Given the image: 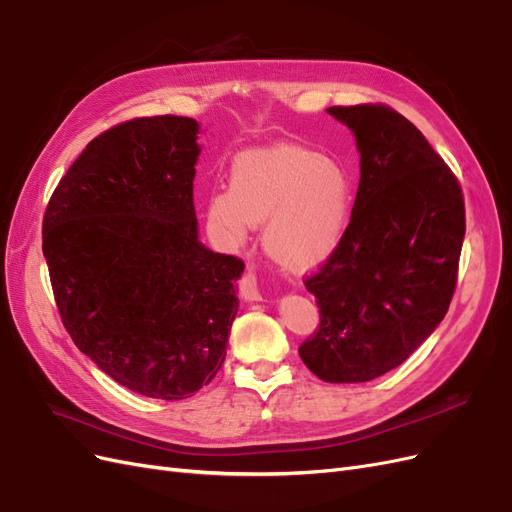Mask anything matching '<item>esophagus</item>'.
<instances>
[{
    "label": "esophagus",
    "mask_w": 512,
    "mask_h": 512,
    "mask_svg": "<svg viewBox=\"0 0 512 512\" xmlns=\"http://www.w3.org/2000/svg\"><path fill=\"white\" fill-rule=\"evenodd\" d=\"M241 294L243 299L247 301H260L262 294H260V288H258V280L254 271L247 269L243 275H241Z\"/></svg>",
    "instance_id": "esophagus-1"
}]
</instances>
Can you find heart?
<instances>
[{
    "mask_svg": "<svg viewBox=\"0 0 512 512\" xmlns=\"http://www.w3.org/2000/svg\"><path fill=\"white\" fill-rule=\"evenodd\" d=\"M348 170L316 151L284 145L241 156L230 188L209 200V218L232 243L265 222V250L290 271H309L342 243L352 211Z\"/></svg>",
    "mask_w": 512,
    "mask_h": 512,
    "instance_id": "heart-1",
    "label": "heart"
}]
</instances>
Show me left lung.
<instances>
[{
    "label": "left lung",
    "instance_id": "obj_1",
    "mask_svg": "<svg viewBox=\"0 0 512 512\" xmlns=\"http://www.w3.org/2000/svg\"><path fill=\"white\" fill-rule=\"evenodd\" d=\"M327 111L354 132L361 181L342 243L305 277L320 324L299 354L324 382H369L404 363L446 316L466 205L453 170L391 106Z\"/></svg>",
    "mask_w": 512,
    "mask_h": 512
}]
</instances>
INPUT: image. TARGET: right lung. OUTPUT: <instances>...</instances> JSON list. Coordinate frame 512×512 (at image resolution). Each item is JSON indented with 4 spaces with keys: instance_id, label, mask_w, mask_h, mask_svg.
<instances>
[{
    "instance_id": "right-lung-1",
    "label": "right lung",
    "mask_w": 512,
    "mask_h": 512,
    "mask_svg": "<svg viewBox=\"0 0 512 512\" xmlns=\"http://www.w3.org/2000/svg\"><path fill=\"white\" fill-rule=\"evenodd\" d=\"M198 123L121 121L61 177L42 220L57 312L104 374L153 399H185L226 359L243 260L198 241Z\"/></svg>"
}]
</instances>
